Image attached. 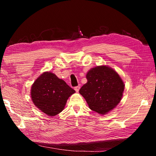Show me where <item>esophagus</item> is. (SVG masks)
I'll use <instances>...</instances> for the list:
<instances>
[{
	"label": "esophagus",
	"instance_id": "obj_1",
	"mask_svg": "<svg viewBox=\"0 0 156 156\" xmlns=\"http://www.w3.org/2000/svg\"><path fill=\"white\" fill-rule=\"evenodd\" d=\"M80 86L78 85V86H77V87H75L74 89H75V91H76V92H78L79 90H80Z\"/></svg>",
	"mask_w": 156,
	"mask_h": 156
}]
</instances>
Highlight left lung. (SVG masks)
<instances>
[{
  "label": "left lung",
  "mask_w": 156,
  "mask_h": 156,
  "mask_svg": "<svg viewBox=\"0 0 156 156\" xmlns=\"http://www.w3.org/2000/svg\"><path fill=\"white\" fill-rule=\"evenodd\" d=\"M87 83L79 93L86 100L92 111L106 114L117 106L122 97L125 84L120 76L112 68L98 66L87 73Z\"/></svg>",
  "instance_id": "left-lung-1"
}]
</instances>
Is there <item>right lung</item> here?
<instances>
[{
  "label": "right lung",
  "instance_id": "right-lung-1",
  "mask_svg": "<svg viewBox=\"0 0 156 156\" xmlns=\"http://www.w3.org/2000/svg\"><path fill=\"white\" fill-rule=\"evenodd\" d=\"M75 92L64 80L47 72L39 76L32 84L31 97L39 109L54 116L62 112L69 97Z\"/></svg>",
  "mask_w": 156,
  "mask_h": 156
}]
</instances>
